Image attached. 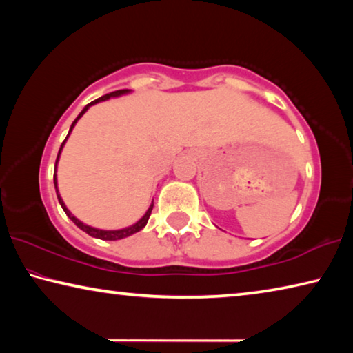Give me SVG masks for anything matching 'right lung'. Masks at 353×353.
I'll list each match as a JSON object with an SVG mask.
<instances>
[{
    "instance_id": "1",
    "label": "right lung",
    "mask_w": 353,
    "mask_h": 353,
    "mask_svg": "<svg viewBox=\"0 0 353 353\" xmlns=\"http://www.w3.org/2000/svg\"><path fill=\"white\" fill-rule=\"evenodd\" d=\"M129 90H117V92H112V93H109V94H104V97H101V98H98V99H94V101H92L90 104H87L85 107H83V110L79 113V115H77V118L74 119L73 121V124H71V128H70V132H71V129L74 128V124L77 123V119H79L83 113L87 112V109L90 105H93V104H97V103H99V101H105V99H109V98H112V97H119V94H123V93H128ZM70 132H68V135H70ZM68 135H67V139H68ZM67 139L63 140V143H62V146H61V149H59V154H57V160H59V155H61V151H62V148H63V145H65V141H67ZM57 160H56V165H57ZM54 187H56V193H57V199H59V202H61V205H62V208H63V212L67 213V216L73 221V223L79 227L81 230H83L85 232V234H88L90 236H94V238H99V240H109V241H115V240H121V238H126V236H129V235H132V234H135V232H140L143 227L146 225V223H148V219H149V216H151V212H152V207H154V204H151V207L148 208V212L145 213V216H143L139 223H135L134 225H130V227H126V229H121V230H101V229H94V227H90V225H87V224H83V223H81L79 219H77L76 216H73V214L70 213V210L67 207H65V204H63V201H62V198H61V194H59V190H57V179H56V172H54Z\"/></svg>"
}]
</instances>
